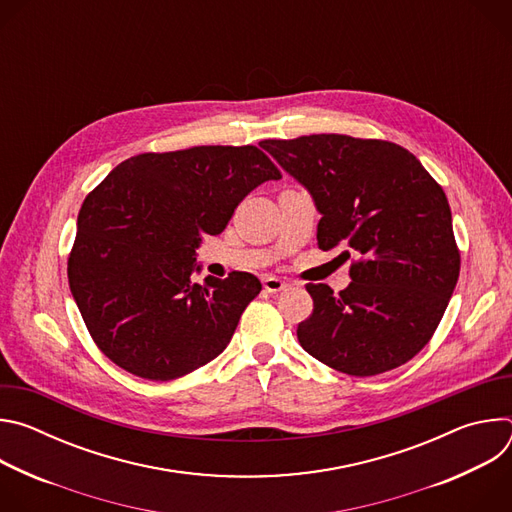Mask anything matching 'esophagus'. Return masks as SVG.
<instances>
[{
  "instance_id": "1",
  "label": "esophagus",
  "mask_w": 512,
  "mask_h": 512,
  "mask_svg": "<svg viewBox=\"0 0 512 512\" xmlns=\"http://www.w3.org/2000/svg\"><path fill=\"white\" fill-rule=\"evenodd\" d=\"M263 287L265 291H269V294H277V291L287 287V283L275 275H269V277H263Z\"/></svg>"
}]
</instances>
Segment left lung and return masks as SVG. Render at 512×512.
I'll return each instance as SVG.
<instances>
[{
  "label": "left lung",
  "mask_w": 512,
  "mask_h": 512,
  "mask_svg": "<svg viewBox=\"0 0 512 512\" xmlns=\"http://www.w3.org/2000/svg\"><path fill=\"white\" fill-rule=\"evenodd\" d=\"M261 148L312 194L318 247L356 255L340 294L306 285L314 312L298 326L302 348L352 377L401 367L433 336L460 275L444 188L383 139L318 133Z\"/></svg>",
  "instance_id": "obj_1"
}]
</instances>
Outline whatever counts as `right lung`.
Returning <instances> with one entry per match:
<instances>
[{"label": "right lung", "instance_id": "add662e5", "mask_svg": "<svg viewBox=\"0 0 512 512\" xmlns=\"http://www.w3.org/2000/svg\"><path fill=\"white\" fill-rule=\"evenodd\" d=\"M277 166L255 145H196L121 162L85 198L68 283L99 350L123 371L180 379L221 354L261 291L245 271L204 277L196 249Z\"/></svg>", "mask_w": 512, "mask_h": 512}]
</instances>
